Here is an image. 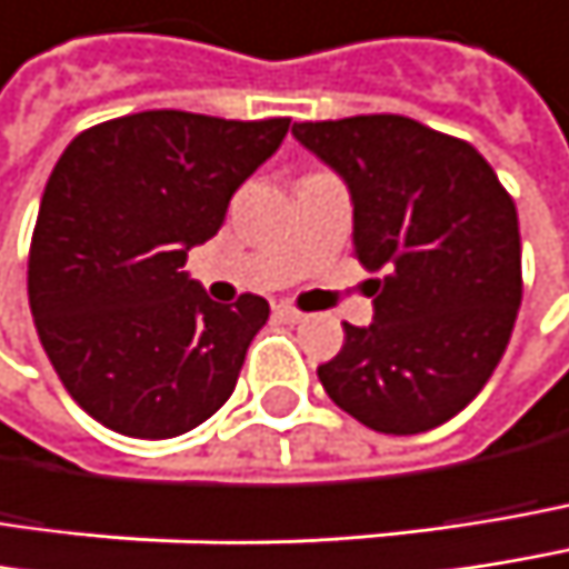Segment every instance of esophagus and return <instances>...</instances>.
Listing matches in <instances>:
<instances>
[{
    "label": "esophagus",
    "mask_w": 569,
    "mask_h": 569,
    "mask_svg": "<svg viewBox=\"0 0 569 569\" xmlns=\"http://www.w3.org/2000/svg\"><path fill=\"white\" fill-rule=\"evenodd\" d=\"M273 316H277L280 322H286V326H296V322L306 319V312H299V309L289 306V302H277V306H273Z\"/></svg>",
    "instance_id": "esophagus-1"
}]
</instances>
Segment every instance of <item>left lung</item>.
Instances as JSON below:
<instances>
[{
  "instance_id": "1",
  "label": "left lung",
  "mask_w": 569,
  "mask_h": 569,
  "mask_svg": "<svg viewBox=\"0 0 569 569\" xmlns=\"http://www.w3.org/2000/svg\"><path fill=\"white\" fill-rule=\"evenodd\" d=\"M292 136L345 179L355 257L385 270L375 322H345L319 381L378 433H427L486 388L508 348L521 306L515 201L476 146L410 117L296 123Z\"/></svg>"
}]
</instances>
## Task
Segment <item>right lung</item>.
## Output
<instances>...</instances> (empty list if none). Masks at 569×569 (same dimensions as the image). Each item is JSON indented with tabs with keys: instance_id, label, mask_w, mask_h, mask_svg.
I'll return each mask as SVG.
<instances>
[{
	"instance_id": "right-lung-1",
	"label": "right lung",
	"mask_w": 569,
	"mask_h": 569,
	"mask_svg": "<svg viewBox=\"0 0 569 569\" xmlns=\"http://www.w3.org/2000/svg\"><path fill=\"white\" fill-rule=\"evenodd\" d=\"M286 130V117L146 110L61 152L31 233L28 306L61 385L107 430L181 437L233 393L270 302L221 306L181 267Z\"/></svg>"
}]
</instances>
